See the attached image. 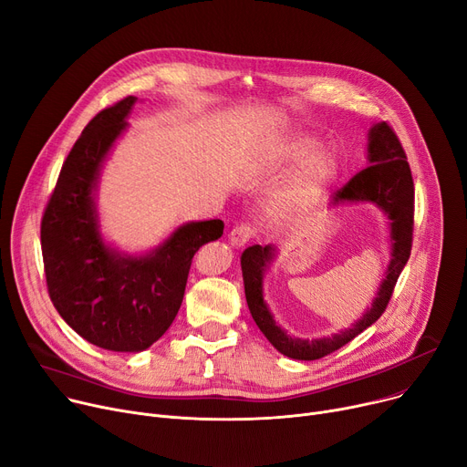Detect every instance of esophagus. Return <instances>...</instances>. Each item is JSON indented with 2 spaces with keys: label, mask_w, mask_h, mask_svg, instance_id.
Masks as SVG:
<instances>
[{
  "label": "esophagus",
  "mask_w": 467,
  "mask_h": 467,
  "mask_svg": "<svg viewBox=\"0 0 467 467\" xmlns=\"http://www.w3.org/2000/svg\"><path fill=\"white\" fill-rule=\"evenodd\" d=\"M254 235V228L249 224H241L235 226L230 234H228V241L232 246H243L246 241Z\"/></svg>",
  "instance_id": "esophagus-1"
}]
</instances>
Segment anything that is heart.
Wrapping results in <instances>:
<instances>
[{
  "label": "heart",
  "mask_w": 467,
  "mask_h": 467,
  "mask_svg": "<svg viewBox=\"0 0 467 467\" xmlns=\"http://www.w3.org/2000/svg\"><path fill=\"white\" fill-rule=\"evenodd\" d=\"M313 137H297L290 141L279 160L286 163L304 161L297 171L286 181L277 198L271 202V216L288 218L301 211L309 209L324 194V190L330 186L339 171L337 156L330 149H318Z\"/></svg>",
  "instance_id": "b5f03b06"
}]
</instances>
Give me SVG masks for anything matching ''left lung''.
<instances>
[{"label": "left lung", "mask_w": 467, "mask_h": 467, "mask_svg": "<svg viewBox=\"0 0 467 467\" xmlns=\"http://www.w3.org/2000/svg\"><path fill=\"white\" fill-rule=\"evenodd\" d=\"M368 163L356 173L334 198V203H373L390 221V264L380 281L371 307L350 327L318 339H301L288 336L273 318L264 299V273L277 256L273 244H253L241 254V271L244 283V297L260 332L281 354L294 360H318L322 356L341 348L366 327L379 320L392 297L396 281L405 267L410 243H413V211L415 184L410 177L405 150L398 135L387 122L373 124L368 133Z\"/></svg>", "instance_id": "obj_1"}]
</instances>
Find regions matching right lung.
Here are the masks:
<instances>
[{
  "instance_id": "1",
  "label": "right lung",
  "mask_w": 467,
  "mask_h": 467,
  "mask_svg": "<svg viewBox=\"0 0 467 467\" xmlns=\"http://www.w3.org/2000/svg\"><path fill=\"white\" fill-rule=\"evenodd\" d=\"M135 101L128 96L103 109L82 130L41 221L54 307L82 339L115 352H141L166 334L182 304L192 258L224 230L218 218L188 223L145 254H128L105 243L98 182Z\"/></svg>"
}]
</instances>
